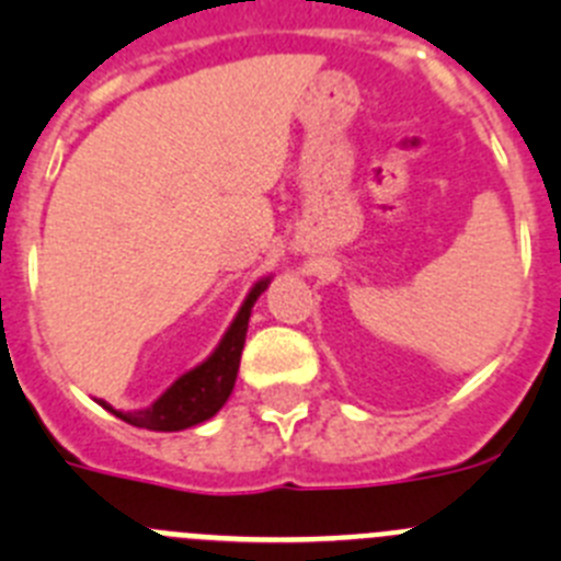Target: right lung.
I'll return each mask as SVG.
<instances>
[{
    "mask_svg": "<svg viewBox=\"0 0 561 561\" xmlns=\"http://www.w3.org/2000/svg\"><path fill=\"white\" fill-rule=\"evenodd\" d=\"M274 276H262L249 293H245L243 305L231 318L229 330L224 332L220 343L211 350V355L195 368L184 371L168 391L161 393L159 400L150 402L142 411H119V408L108 405L105 400H98L105 411L119 416L123 422L134 427H145V431L159 433H175L186 431V427L201 425L206 419H211L226 400L231 397V388L237 380V368H240V355L245 346V332H249V318L254 310L256 299L268 290Z\"/></svg>",
    "mask_w": 561,
    "mask_h": 561,
    "instance_id": "obj_1",
    "label": "right lung"
}]
</instances>
